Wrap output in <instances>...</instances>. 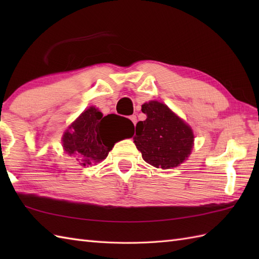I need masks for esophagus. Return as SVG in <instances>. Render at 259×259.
<instances>
[{"label":"esophagus","instance_id":"obj_1","mask_svg":"<svg viewBox=\"0 0 259 259\" xmlns=\"http://www.w3.org/2000/svg\"><path fill=\"white\" fill-rule=\"evenodd\" d=\"M130 120L133 121L134 124L136 125V123H137V117H136V115H130Z\"/></svg>","mask_w":259,"mask_h":259}]
</instances>
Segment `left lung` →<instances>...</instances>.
<instances>
[{"label":"left lung","instance_id":"1","mask_svg":"<svg viewBox=\"0 0 259 259\" xmlns=\"http://www.w3.org/2000/svg\"><path fill=\"white\" fill-rule=\"evenodd\" d=\"M141 111L147 119L137 123L134 140L144 160L162 169L184 162L194 146L190 126L161 102L142 104Z\"/></svg>","mask_w":259,"mask_h":259}]
</instances>
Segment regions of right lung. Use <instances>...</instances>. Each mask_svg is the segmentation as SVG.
I'll return each mask as SVG.
<instances>
[{
	"instance_id": "add662e5",
	"label": "right lung",
	"mask_w": 259,
	"mask_h": 259,
	"mask_svg": "<svg viewBox=\"0 0 259 259\" xmlns=\"http://www.w3.org/2000/svg\"><path fill=\"white\" fill-rule=\"evenodd\" d=\"M134 123L118 114H103L90 107L70 125L62 138L64 151L81 166H92L106 159L117 141L134 135Z\"/></svg>"
}]
</instances>
